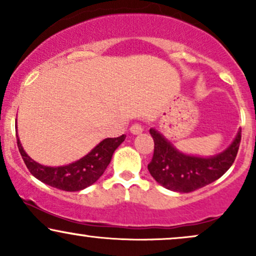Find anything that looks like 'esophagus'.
Returning <instances> with one entry per match:
<instances>
[{
  "label": "esophagus",
  "mask_w": 256,
  "mask_h": 256,
  "mask_svg": "<svg viewBox=\"0 0 256 256\" xmlns=\"http://www.w3.org/2000/svg\"><path fill=\"white\" fill-rule=\"evenodd\" d=\"M130 132L132 134H140L143 132V128L140 124H134L130 128Z\"/></svg>",
  "instance_id": "34e87169"
}]
</instances>
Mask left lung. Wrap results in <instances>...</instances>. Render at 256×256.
Returning a JSON list of instances; mask_svg holds the SVG:
<instances>
[{
  "instance_id": "1",
  "label": "left lung",
  "mask_w": 256,
  "mask_h": 256,
  "mask_svg": "<svg viewBox=\"0 0 256 256\" xmlns=\"http://www.w3.org/2000/svg\"><path fill=\"white\" fill-rule=\"evenodd\" d=\"M154 155L148 170L152 177L166 189L176 192H192L213 183L234 164L240 143V128L224 152L213 156H196L179 152L167 138L150 128Z\"/></svg>"
}]
</instances>
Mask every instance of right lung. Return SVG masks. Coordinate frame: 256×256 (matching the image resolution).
Returning a JSON list of instances; mask_svg holds the SVG:
<instances>
[{
    "instance_id": "right-lung-1",
    "label": "right lung",
    "mask_w": 256,
    "mask_h": 256,
    "mask_svg": "<svg viewBox=\"0 0 256 256\" xmlns=\"http://www.w3.org/2000/svg\"><path fill=\"white\" fill-rule=\"evenodd\" d=\"M124 140V134L116 138H106L85 156L74 162L64 166L52 167L40 165L26 154L16 131L18 148L31 174L44 184L64 192H80L98 182L110 165L113 152Z\"/></svg>"
}]
</instances>
